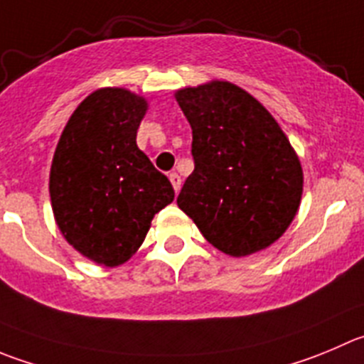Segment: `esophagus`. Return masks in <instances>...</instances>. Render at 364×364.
I'll list each match as a JSON object with an SVG mask.
<instances>
[{
	"instance_id": "1",
	"label": "esophagus",
	"mask_w": 364,
	"mask_h": 364,
	"mask_svg": "<svg viewBox=\"0 0 364 364\" xmlns=\"http://www.w3.org/2000/svg\"><path fill=\"white\" fill-rule=\"evenodd\" d=\"M169 180H171V186H173V189H175L176 193H178V189H180V186H182V178H180V175L176 171H171L169 173Z\"/></svg>"
}]
</instances>
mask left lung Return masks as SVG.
Instances as JSON below:
<instances>
[{"label": "left lung", "mask_w": 364, "mask_h": 364, "mask_svg": "<svg viewBox=\"0 0 364 364\" xmlns=\"http://www.w3.org/2000/svg\"><path fill=\"white\" fill-rule=\"evenodd\" d=\"M195 169L176 203L218 250L243 257L269 247L295 218L302 168L272 114L228 82L182 89Z\"/></svg>", "instance_id": "1"}]
</instances>
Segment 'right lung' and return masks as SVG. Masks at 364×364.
Returning <instances> with one entry per match:
<instances>
[{"label":"right lung","mask_w":364,"mask_h":364,"mask_svg":"<svg viewBox=\"0 0 364 364\" xmlns=\"http://www.w3.org/2000/svg\"><path fill=\"white\" fill-rule=\"evenodd\" d=\"M146 102L100 89L73 112L50 173L55 220L69 245L117 266L143 245L151 220L175 198L171 182L137 148Z\"/></svg>","instance_id":"obj_1"}]
</instances>
